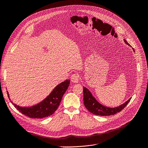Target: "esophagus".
Here are the masks:
<instances>
[{
  "instance_id": "34e87169",
  "label": "esophagus",
  "mask_w": 148,
  "mask_h": 148,
  "mask_svg": "<svg viewBox=\"0 0 148 148\" xmlns=\"http://www.w3.org/2000/svg\"><path fill=\"white\" fill-rule=\"evenodd\" d=\"M71 80L74 83H77L79 81V77L77 74H73L71 75Z\"/></svg>"
}]
</instances>
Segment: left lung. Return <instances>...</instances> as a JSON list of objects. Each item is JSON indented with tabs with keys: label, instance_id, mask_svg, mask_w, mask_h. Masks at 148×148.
Here are the masks:
<instances>
[{
	"label": "left lung",
	"instance_id": "8db88e82",
	"mask_svg": "<svg viewBox=\"0 0 148 148\" xmlns=\"http://www.w3.org/2000/svg\"><path fill=\"white\" fill-rule=\"evenodd\" d=\"M125 44L130 46L129 43L125 40H124ZM134 51V49H133ZM131 98L124 102L123 104L119 106L118 107L114 108L107 107L104 106L102 105L99 102L96 100L95 98L93 97L91 93V92L87 89L86 87H84V103L85 107L92 114H96L99 116H109L112 114H116L119 112H121L124 107L128 104V103L130 101Z\"/></svg>",
	"mask_w": 148,
	"mask_h": 148
}]
</instances>
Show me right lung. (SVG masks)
Here are the masks:
<instances>
[{
	"mask_svg": "<svg viewBox=\"0 0 148 148\" xmlns=\"http://www.w3.org/2000/svg\"><path fill=\"white\" fill-rule=\"evenodd\" d=\"M70 80H66L58 85L46 99L38 104L30 107H23L13 103L21 113L31 118H43L51 116L57 110L62 97L69 85ZM8 96L9 97L8 92Z\"/></svg>",
	"mask_w": 148,
	"mask_h": 148,
	"instance_id": "1",
	"label": "right lung"
}]
</instances>
